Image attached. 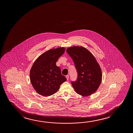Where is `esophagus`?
I'll return each mask as SVG.
<instances>
[{
	"instance_id": "obj_1",
	"label": "esophagus",
	"mask_w": 133,
	"mask_h": 133,
	"mask_svg": "<svg viewBox=\"0 0 133 133\" xmlns=\"http://www.w3.org/2000/svg\"><path fill=\"white\" fill-rule=\"evenodd\" d=\"M66 78H67V80H69V76L68 75H66Z\"/></svg>"
}]
</instances>
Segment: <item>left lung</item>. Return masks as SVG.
<instances>
[{
    "instance_id": "8db88e82",
    "label": "left lung",
    "mask_w": 133,
    "mask_h": 133,
    "mask_svg": "<svg viewBox=\"0 0 133 133\" xmlns=\"http://www.w3.org/2000/svg\"><path fill=\"white\" fill-rule=\"evenodd\" d=\"M66 51L72 58L78 72L76 81L71 82L75 91L83 96L95 93L101 84L102 74L95 57L82 46L69 48Z\"/></svg>"
}]
</instances>
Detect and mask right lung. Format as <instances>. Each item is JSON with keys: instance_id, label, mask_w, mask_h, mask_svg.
I'll return each instance as SVG.
<instances>
[{"instance_id": "add662e5", "label": "right lung", "mask_w": 133, "mask_h": 133, "mask_svg": "<svg viewBox=\"0 0 133 133\" xmlns=\"http://www.w3.org/2000/svg\"><path fill=\"white\" fill-rule=\"evenodd\" d=\"M65 48L49 49L35 60L30 72L31 84L38 94L49 96L58 90L66 78L61 74L56 63L64 53Z\"/></svg>"}]
</instances>
